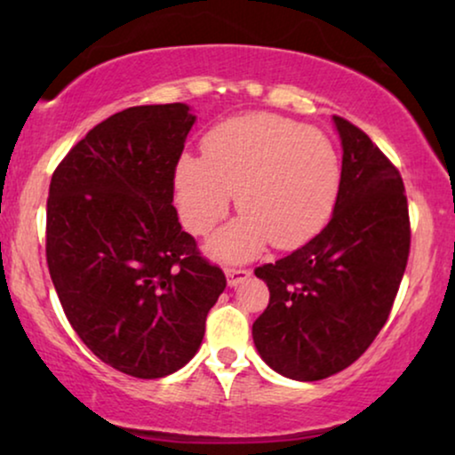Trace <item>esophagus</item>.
I'll use <instances>...</instances> for the list:
<instances>
[{
	"label": "esophagus",
	"mask_w": 455,
	"mask_h": 455,
	"mask_svg": "<svg viewBox=\"0 0 455 455\" xmlns=\"http://www.w3.org/2000/svg\"><path fill=\"white\" fill-rule=\"evenodd\" d=\"M226 277H228V285L229 288H235L242 282H246L251 277V271L248 269H226Z\"/></svg>",
	"instance_id": "1"
}]
</instances>
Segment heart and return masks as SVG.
<instances>
[{"mask_svg": "<svg viewBox=\"0 0 455 455\" xmlns=\"http://www.w3.org/2000/svg\"><path fill=\"white\" fill-rule=\"evenodd\" d=\"M203 155L176 164V203L188 232L203 235L226 217L235 192L240 217L207 242L217 260L242 263L269 244L291 251L325 228L341 184L331 139L288 117L254 111L217 124Z\"/></svg>", "mask_w": 455, "mask_h": 455, "instance_id": "obj_1", "label": "heart"}]
</instances>
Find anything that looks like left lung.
I'll return each mask as SVG.
<instances>
[{"label":"left lung","instance_id":"obj_1","mask_svg":"<svg viewBox=\"0 0 455 455\" xmlns=\"http://www.w3.org/2000/svg\"><path fill=\"white\" fill-rule=\"evenodd\" d=\"M341 184L321 234L254 275L269 304L254 321L260 358L279 375L319 381L363 356L387 321L410 252L400 172L363 130L333 116Z\"/></svg>","mask_w":455,"mask_h":455}]
</instances>
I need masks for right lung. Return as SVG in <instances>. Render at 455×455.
<instances>
[{"mask_svg":"<svg viewBox=\"0 0 455 455\" xmlns=\"http://www.w3.org/2000/svg\"><path fill=\"white\" fill-rule=\"evenodd\" d=\"M195 122L186 103L124 109L97 124L49 184L45 252L68 321L99 360L139 379L190 363L226 290L173 207Z\"/></svg>","mask_w":455,"mask_h":455,"instance_id":"1","label":"right lung"}]
</instances>
